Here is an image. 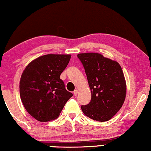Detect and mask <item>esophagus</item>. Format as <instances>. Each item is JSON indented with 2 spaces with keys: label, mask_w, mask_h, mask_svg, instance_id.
<instances>
[{
  "label": "esophagus",
  "mask_w": 151,
  "mask_h": 151,
  "mask_svg": "<svg viewBox=\"0 0 151 151\" xmlns=\"http://www.w3.org/2000/svg\"><path fill=\"white\" fill-rule=\"evenodd\" d=\"M78 93V90H74V92H73L74 95H75V96H77Z\"/></svg>",
  "instance_id": "esophagus-1"
}]
</instances>
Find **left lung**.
Returning <instances> with one entry per match:
<instances>
[{
  "mask_svg": "<svg viewBox=\"0 0 151 151\" xmlns=\"http://www.w3.org/2000/svg\"><path fill=\"white\" fill-rule=\"evenodd\" d=\"M84 66L92 98L87 105L81 106L86 116L99 122L111 120L122 106L127 85L118 62L99 53L78 55Z\"/></svg>",
  "mask_w": 151,
  "mask_h": 151,
  "instance_id": "obj_1",
  "label": "left lung"
}]
</instances>
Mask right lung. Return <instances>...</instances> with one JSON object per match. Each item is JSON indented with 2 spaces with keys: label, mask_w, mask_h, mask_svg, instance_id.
I'll list each match as a JSON object with an SVG mask.
<instances>
[{
  "label": "right lung",
  "mask_w": 151,
  "mask_h": 151,
  "mask_svg": "<svg viewBox=\"0 0 151 151\" xmlns=\"http://www.w3.org/2000/svg\"><path fill=\"white\" fill-rule=\"evenodd\" d=\"M70 55L50 54L33 59L22 73L20 98L28 113L40 122L57 118L73 96L65 88L60 75L69 62Z\"/></svg>",
  "instance_id": "1"
}]
</instances>
